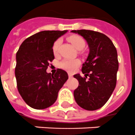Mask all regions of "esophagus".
<instances>
[{"label":"esophagus","mask_w":135,"mask_h":135,"mask_svg":"<svg viewBox=\"0 0 135 135\" xmlns=\"http://www.w3.org/2000/svg\"><path fill=\"white\" fill-rule=\"evenodd\" d=\"M68 76H69V78H72L73 76V74H72V73H68Z\"/></svg>","instance_id":"1"}]
</instances>
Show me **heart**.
Here are the masks:
<instances>
[{
    "mask_svg": "<svg viewBox=\"0 0 135 135\" xmlns=\"http://www.w3.org/2000/svg\"><path fill=\"white\" fill-rule=\"evenodd\" d=\"M68 40L78 50H81V49H84L85 47V45H86L84 40L81 36H79V35H71V36H69L68 37ZM61 44V39L56 40L54 42V43L53 44L52 51L54 54H56L57 53H58ZM79 63H80V61H79L78 59H75V60H64V61H62L60 63V66L62 69L65 70H68L69 72H73V71H74L76 68V67L78 66Z\"/></svg>",
    "mask_w": 135,
    "mask_h": 135,
    "instance_id": "heart-1",
    "label": "heart"
}]
</instances>
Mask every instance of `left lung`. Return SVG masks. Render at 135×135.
I'll return each instance as SVG.
<instances>
[{
    "label": "left lung",
    "mask_w": 135,
    "mask_h": 135,
    "mask_svg": "<svg viewBox=\"0 0 135 135\" xmlns=\"http://www.w3.org/2000/svg\"><path fill=\"white\" fill-rule=\"evenodd\" d=\"M72 32L81 35L90 50L81 68L85 76L74 75L79 81V86L74 91V100L86 110H96L108 101L116 87L118 70L117 51L112 40L103 33L90 30Z\"/></svg>",
    "instance_id": "8db88e82"
}]
</instances>
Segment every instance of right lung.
I'll return each instance as SVG.
<instances>
[{
  "mask_svg": "<svg viewBox=\"0 0 135 135\" xmlns=\"http://www.w3.org/2000/svg\"><path fill=\"white\" fill-rule=\"evenodd\" d=\"M68 31H44L23 41L16 55L15 76L19 94L28 106L44 109L57 100L59 90L68 79V73L58 69L47 73L54 59L52 46Z\"/></svg>",
  "mask_w": 135,
  "mask_h": 135,
  "instance_id": "add662e5",
  "label": "right lung"
}]
</instances>
